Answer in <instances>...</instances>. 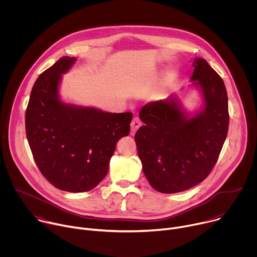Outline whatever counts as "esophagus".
I'll list each match as a JSON object with an SVG mask.
<instances>
[{"mask_svg": "<svg viewBox=\"0 0 257 257\" xmlns=\"http://www.w3.org/2000/svg\"><path fill=\"white\" fill-rule=\"evenodd\" d=\"M141 126V121L138 117H134L131 122V135H134L138 128Z\"/></svg>", "mask_w": 257, "mask_h": 257, "instance_id": "esophagus-1", "label": "esophagus"}]
</instances>
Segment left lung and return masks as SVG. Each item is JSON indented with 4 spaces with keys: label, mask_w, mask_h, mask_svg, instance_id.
Returning a JSON list of instances; mask_svg holds the SVG:
<instances>
[{
    "label": "left lung",
    "mask_w": 257,
    "mask_h": 257,
    "mask_svg": "<svg viewBox=\"0 0 257 257\" xmlns=\"http://www.w3.org/2000/svg\"><path fill=\"white\" fill-rule=\"evenodd\" d=\"M191 80H197L204 109L187 119L176 99L143 105L144 123L135 134L137 154L145 177L162 193L187 190L212 171L229 129L228 94L225 83L203 59L193 63Z\"/></svg>",
    "instance_id": "1"
}]
</instances>
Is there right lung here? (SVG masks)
Returning a JSON list of instances; mask_svg holds the SVG:
<instances>
[{"mask_svg":"<svg viewBox=\"0 0 257 257\" xmlns=\"http://www.w3.org/2000/svg\"><path fill=\"white\" fill-rule=\"evenodd\" d=\"M75 60L61 58L36 79L25 113V130L43 176L60 190L84 192L105 177L116 143L130 132L133 114L61 102V74Z\"/></svg>","mask_w":257,"mask_h":257,"instance_id":"1","label":"right lung"}]
</instances>
